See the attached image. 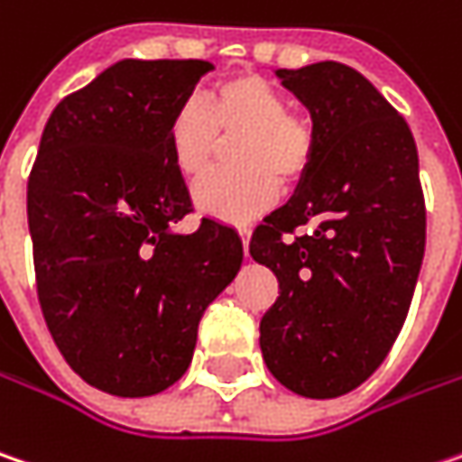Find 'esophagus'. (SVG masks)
Returning a JSON list of instances; mask_svg holds the SVG:
<instances>
[{"label":"esophagus","instance_id":"34e87169","mask_svg":"<svg viewBox=\"0 0 462 462\" xmlns=\"http://www.w3.org/2000/svg\"><path fill=\"white\" fill-rule=\"evenodd\" d=\"M237 232H240V240H243V254L248 258V237H251V230H248V225H237Z\"/></svg>","mask_w":462,"mask_h":462}]
</instances>
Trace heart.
<instances>
[{"label":"heart","mask_w":462,"mask_h":462,"mask_svg":"<svg viewBox=\"0 0 462 462\" xmlns=\"http://www.w3.org/2000/svg\"><path fill=\"white\" fill-rule=\"evenodd\" d=\"M232 143L227 167L206 175L193 188L196 206L217 219L243 222L274 204L280 180L298 182L316 153V130L309 117L287 109V96L258 72H235L214 83L204 104L182 101L167 123V149L182 177L208 170L222 135Z\"/></svg>","instance_id":"b5f03b06"}]
</instances>
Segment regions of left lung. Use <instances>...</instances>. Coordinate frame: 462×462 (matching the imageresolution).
<instances>
[{"label":"left lung","instance_id":"obj_1","mask_svg":"<svg viewBox=\"0 0 462 462\" xmlns=\"http://www.w3.org/2000/svg\"><path fill=\"white\" fill-rule=\"evenodd\" d=\"M277 78L311 112L316 153L251 237V256L280 282L261 353L287 390L324 400L364 384L408 316L426 245L419 151L358 69L316 62ZM303 224L314 230L295 236Z\"/></svg>","mask_w":462,"mask_h":462}]
</instances>
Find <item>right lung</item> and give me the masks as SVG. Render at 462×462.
<instances>
[{
  "label": "right lung",
  "mask_w": 462,
  "mask_h": 462,
  "mask_svg": "<svg viewBox=\"0 0 462 462\" xmlns=\"http://www.w3.org/2000/svg\"><path fill=\"white\" fill-rule=\"evenodd\" d=\"M211 69L204 60H123L65 96L28 177V227L46 327L69 368L117 397L188 371L206 306L243 263L237 232L193 211L167 123Z\"/></svg>",
  "instance_id": "1"
}]
</instances>
